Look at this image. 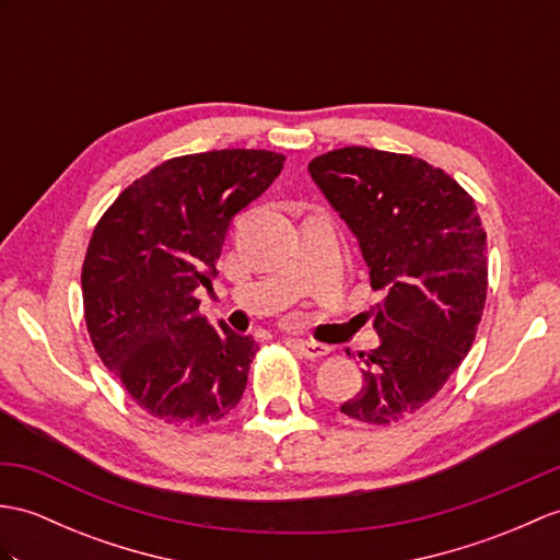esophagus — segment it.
<instances>
[{"mask_svg": "<svg viewBox=\"0 0 560 560\" xmlns=\"http://www.w3.org/2000/svg\"><path fill=\"white\" fill-rule=\"evenodd\" d=\"M293 348L303 358H310V360H317V358H324L329 353V346L317 343V341H293Z\"/></svg>", "mask_w": 560, "mask_h": 560, "instance_id": "34e87169", "label": "esophagus"}]
</instances>
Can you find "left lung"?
I'll return each mask as SVG.
<instances>
[{"label":"left lung","instance_id":"obj_1","mask_svg":"<svg viewBox=\"0 0 560 560\" xmlns=\"http://www.w3.org/2000/svg\"><path fill=\"white\" fill-rule=\"evenodd\" d=\"M370 267L380 346L341 412L392 424L432 400L470 353L487 303V233L472 195L412 154L341 148L307 164Z\"/></svg>","mask_w":560,"mask_h":560}]
</instances>
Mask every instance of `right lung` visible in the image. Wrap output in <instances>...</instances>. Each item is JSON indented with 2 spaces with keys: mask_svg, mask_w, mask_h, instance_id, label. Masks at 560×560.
<instances>
[{
  "mask_svg": "<svg viewBox=\"0 0 560 560\" xmlns=\"http://www.w3.org/2000/svg\"><path fill=\"white\" fill-rule=\"evenodd\" d=\"M283 162L269 150L166 160L97 221L81 271L88 334L104 368L152 418L202 427L238 406L259 346L224 322L207 324L195 291L212 289L231 219Z\"/></svg>",
  "mask_w": 560,
  "mask_h": 560,
  "instance_id": "right-lung-1",
  "label": "right lung"
}]
</instances>
